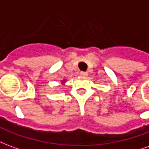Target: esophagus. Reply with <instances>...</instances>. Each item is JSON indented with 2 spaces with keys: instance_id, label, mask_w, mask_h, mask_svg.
<instances>
[{
  "instance_id": "obj_1",
  "label": "esophagus",
  "mask_w": 149,
  "mask_h": 149,
  "mask_svg": "<svg viewBox=\"0 0 149 149\" xmlns=\"http://www.w3.org/2000/svg\"><path fill=\"white\" fill-rule=\"evenodd\" d=\"M80 76H81V77H87L88 72H80Z\"/></svg>"
}]
</instances>
